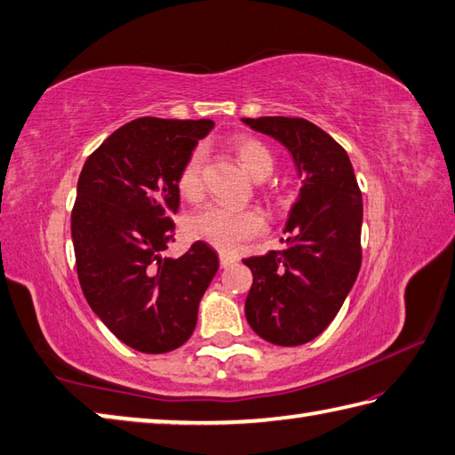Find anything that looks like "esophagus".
<instances>
[{
  "instance_id": "obj_1",
  "label": "esophagus",
  "mask_w": 455,
  "mask_h": 455,
  "mask_svg": "<svg viewBox=\"0 0 455 455\" xmlns=\"http://www.w3.org/2000/svg\"><path fill=\"white\" fill-rule=\"evenodd\" d=\"M219 260H220V266L222 268H228V266H233L238 258L235 254H228V252H220L219 254Z\"/></svg>"
}]
</instances>
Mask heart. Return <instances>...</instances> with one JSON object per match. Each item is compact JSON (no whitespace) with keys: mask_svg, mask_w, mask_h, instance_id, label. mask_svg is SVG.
I'll return each instance as SVG.
<instances>
[{"mask_svg":"<svg viewBox=\"0 0 455 455\" xmlns=\"http://www.w3.org/2000/svg\"><path fill=\"white\" fill-rule=\"evenodd\" d=\"M248 173L254 180H264L274 169V156L264 141L256 138H236L228 144ZM203 154L199 149L191 151L185 159L180 175H177V189L185 199H197L203 191ZM264 230V219L254 209H235L225 204H209L195 212L189 219V233L204 240L220 251H233L243 240L260 235Z\"/></svg>","mask_w":455,"mask_h":455,"instance_id":"1","label":"heart"}]
</instances>
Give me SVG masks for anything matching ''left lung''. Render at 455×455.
<instances>
[{"label":"left lung","instance_id":"8db88e82","mask_svg":"<svg viewBox=\"0 0 455 455\" xmlns=\"http://www.w3.org/2000/svg\"><path fill=\"white\" fill-rule=\"evenodd\" d=\"M290 151L301 189L282 251L244 258L252 272L246 322L262 339L296 347L333 322L361 268L363 197L347 151L304 118H243Z\"/></svg>","mask_w":455,"mask_h":455}]
</instances>
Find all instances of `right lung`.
<instances>
[{"instance_id": "right-lung-1", "label": "right lung", "mask_w": 455, "mask_h": 455, "mask_svg": "<svg viewBox=\"0 0 455 455\" xmlns=\"http://www.w3.org/2000/svg\"><path fill=\"white\" fill-rule=\"evenodd\" d=\"M211 120L138 118L86 159L70 215L78 282L88 306L122 343L141 353L181 347L197 325L199 301L219 270L197 240L169 258L185 159Z\"/></svg>"}]
</instances>
